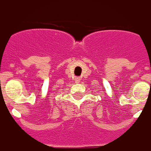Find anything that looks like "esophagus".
I'll use <instances>...</instances> for the list:
<instances>
[{"mask_svg":"<svg viewBox=\"0 0 151 151\" xmlns=\"http://www.w3.org/2000/svg\"><path fill=\"white\" fill-rule=\"evenodd\" d=\"M75 81H76V83H79V81H80V78H79V77H76Z\"/></svg>","mask_w":151,"mask_h":151,"instance_id":"esophagus-1","label":"esophagus"}]
</instances>
